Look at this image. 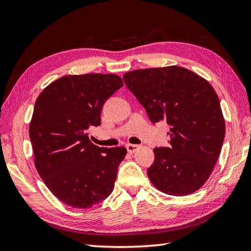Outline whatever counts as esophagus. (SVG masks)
Returning a JSON list of instances; mask_svg holds the SVG:
<instances>
[{
    "instance_id": "esophagus-1",
    "label": "esophagus",
    "mask_w": 251,
    "mask_h": 251,
    "mask_svg": "<svg viewBox=\"0 0 251 251\" xmlns=\"http://www.w3.org/2000/svg\"><path fill=\"white\" fill-rule=\"evenodd\" d=\"M126 149L129 153H134L135 151L138 150V149H139V146H138V145H127Z\"/></svg>"
}]
</instances>
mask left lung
I'll return each mask as SVG.
<instances>
[{
    "mask_svg": "<svg viewBox=\"0 0 251 251\" xmlns=\"http://www.w3.org/2000/svg\"><path fill=\"white\" fill-rule=\"evenodd\" d=\"M123 78L153 124L165 121L170 127V147L153 150L155 158L148 168L152 184L168 195L194 193L209 178L225 140L215 89L178 66L130 71Z\"/></svg>",
    "mask_w": 251,
    "mask_h": 251,
    "instance_id": "1",
    "label": "left lung"
}]
</instances>
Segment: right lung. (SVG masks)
<instances>
[{
    "label": "right lung",
    "instance_id": "right-lung-1",
    "mask_svg": "<svg viewBox=\"0 0 251 251\" xmlns=\"http://www.w3.org/2000/svg\"><path fill=\"white\" fill-rule=\"evenodd\" d=\"M122 86L115 74L66 75L35 101L29 127L35 167L51 193L68 206L90 208L113 191L126 149L95 146L87 131L100 125L104 102Z\"/></svg>",
    "mask_w": 251,
    "mask_h": 251
}]
</instances>
